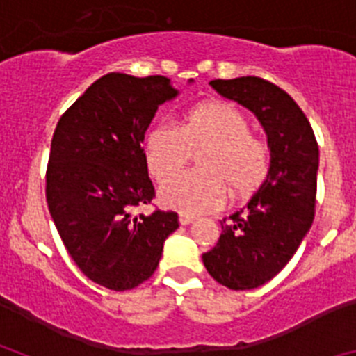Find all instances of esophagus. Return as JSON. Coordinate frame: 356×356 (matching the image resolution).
<instances>
[{"mask_svg": "<svg viewBox=\"0 0 356 356\" xmlns=\"http://www.w3.org/2000/svg\"><path fill=\"white\" fill-rule=\"evenodd\" d=\"M193 221H194V216H191V213H180L181 225H191Z\"/></svg>", "mask_w": 356, "mask_h": 356, "instance_id": "1", "label": "esophagus"}]
</instances>
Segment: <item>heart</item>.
<instances>
[{
	"label": "heart",
	"mask_w": 356,
	"mask_h": 356,
	"mask_svg": "<svg viewBox=\"0 0 356 356\" xmlns=\"http://www.w3.org/2000/svg\"><path fill=\"white\" fill-rule=\"evenodd\" d=\"M241 110L225 102L188 106L172 124H156L144 137L143 153L151 176L159 181L179 172L190 149L198 156L201 172L184 173L162 185L160 201L184 213H201L221 207L228 194H248L259 187L269 168V149L251 134Z\"/></svg>",
	"instance_id": "1"
}]
</instances>
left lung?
I'll list each match as a JSON object with an SVG mask.
<instances>
[{
  "instance_id": "1",
  "label": "left lung",
  "mask_w": 356,
  "mask_h": 356,
  "mask_svg": "<svg viewBox=\"0 0 356 356\" xmlns=\"http://www.w3.org/2000/svg\"><path fill=\"white\" fill-rule=\"evenodd\" d=\"M210 85L257 115L271 149L264 184L246 207L222 219L221 237L203 253L216 282L232 291H250L287 266L312 226L319 147L303 110L271 81L241 76Z\"/></svg>"
}]
</instances>
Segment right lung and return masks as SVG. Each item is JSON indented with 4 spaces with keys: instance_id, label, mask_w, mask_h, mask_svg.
<instances>
[{
    "instance_id": "obj_1",
    "label": "right lung",
    "mask_w": 356,
    "mask_h": 356,
    "mask_svg": "<svg viewBox=\"0 0 356 356\" xmlns=\"http://www.w3.org/2000/svg\"><path fill=\"white\" fill-rule=\"evenodd\" d=\"M176 96L165 76L108 72L65 110L53 134L49 213L80 271L110 291L146 282L178 228L176 212L135 213L155 197L144 134L159 106Z\"/></svg>"
}]
</instances>
